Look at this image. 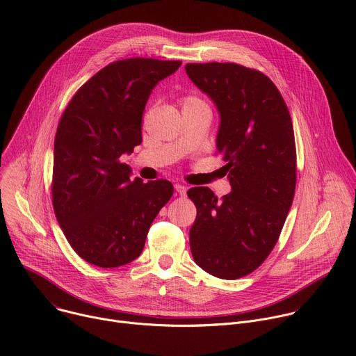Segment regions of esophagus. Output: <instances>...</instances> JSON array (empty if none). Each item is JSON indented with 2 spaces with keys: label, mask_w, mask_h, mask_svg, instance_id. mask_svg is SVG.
I'll return each mask as SVG.
<instances>
[{
  "label": "esophagus",
  "mask_w": 356,
  "mask_h": 356,
  "mask_svg": "<svg viewBox=\"0 0 356 356\" xmlns=\"http://www.w3.org/2000/svg\"><path fill=\"white\" fill-rule=\"evenodd\" d=\"M175 190H176V193L179 194V195H186V193H187V187L186 186H183V184H175Z\"/></svg>",
  "instance_id": "34e87169"
}]
</instances>
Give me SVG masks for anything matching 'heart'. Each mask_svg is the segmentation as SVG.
<instances>
[{
	"instance_id": "heart-1",
	"label": "heart",
	"mask_w": 356,
	"mask_h": 356,
	"mask_svg": "<svg viewBox=\"0 0 356 356\" xmlns=\"http://www.w3.org/2000/svg\"><path fill=\"white\" fill-rule=\"evenodd\" d=\"M194 103H201V101H198V99L194 98V97H188V98L184 99V106H186V104H194Z\"/></svg>"
}]
</instances>
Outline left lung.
<instances>
[{"mask_svg": "<svg viewBox=\"0 0 356 356\" xmlns=\"http://www.w3.org/2000/svg\"><path fill=\"white\" fill-rule=\"evenodd\" d=\"M186 73L220 113L217 152L231 193L209 187L187 195L197 217L190 228L194 262L227 280L259 268L275 248L296 188V145L284 99L264 73L236 63H188Z\"/></svg>", "mask_w": 356, "mask_h": 356, "instance_id": "1", "label": "left lung"}]
</instances>
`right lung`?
Here are the masks:
<instances>
[{
    "label": "right lung",
    "instance_id": "right-lung-1",
    "mask_svg": "<svg viewBox=\"0 0 356 356\" xmlns=\"http://www.w3.org/2000/svg\"><path fill=\"white\" fill-rule=\"evenodd\" d=\"M180 60L124 59L95 73L73 95L55 138L52 201L77 255L118 268L143 250L147 231L170 200L168 180H131L120 159L142 142V114L155 86Z\"/></svg>",
    "mask_w": 356,
    "mask_h": 356
}]
</instances>
